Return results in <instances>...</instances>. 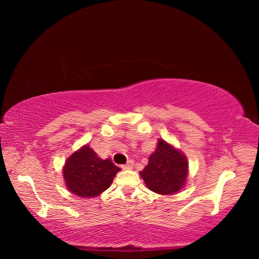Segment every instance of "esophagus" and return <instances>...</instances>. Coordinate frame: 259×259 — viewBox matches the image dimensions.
<instances>
[{"instance_id": "esophagus-1", "label": "esophagus", "mask_w": 259, "mask_h": 259, "mask_svg": "<svg viewBox=\"0 0 259 259\" xmlns=\"http://www.w3.org/2000/svg\"><path fill=\"white\" fill-rule=\"evenodd\" d=\"M133 166H134V161H128V163H125V164H123L122 165V169L123 170H130V169H133Z\"/></svg>"}]
</instances>
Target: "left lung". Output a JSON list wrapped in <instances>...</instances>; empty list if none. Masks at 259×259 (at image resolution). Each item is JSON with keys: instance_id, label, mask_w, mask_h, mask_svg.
I'll return each mask as SVG.
<instances>
[{"instance_id": "left-lung-1", "label": "left lung", "mask_w": 259, "mask_h": 259, "mask_svg": "<svg viewBox=\"0 0 259 259\" xmlns=\"http://www.w3.org/2000/svg\"><path fill=\"white\" fill-rule=\"evenodd\" d=\"M187 160L181 152L160 139L140 176L151 191L172 194L183 187L187 176Z\"/></svg>"}]
</instances>
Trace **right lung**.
Returning a JSON list of instances; mask_svg holds the SVG:
<instances>
[{"label": "right lung", "mask_w": 259, "mask_h": 259, "mask_svg": "<svg viewBox=\"0 0 259 259\" xmlns=\"http://www.w3.org/2000/svg\"><path fill=\"white\" fill-rule=\"evenodd\" d=\"M119 166L103 160L85 145L69 156L64 166V178L68 190L81 198H94L111 186Z\"/></svg>", "instance_id": "obj_1"}]
</instances>
